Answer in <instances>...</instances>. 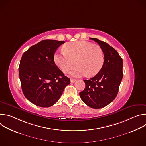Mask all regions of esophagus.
Returning a JSON list of instances; mask_svg holds the SVG:
<instances>
[{
  "mask_svg": "<svg viewBox=\"0 0 146 146\" xmlns=\"http://www.w3.org/2000/svg\"><path fill=\"white\" fill-rule=\"evenodd\" d=\"M76 81V79H73V78H71L70 79V82H74Z\"/></svg>",
  "mask_w": 146,
  "mask_h": 146,
  "instance_id": "1",
  "label": "esophagus"
}]
</instances>
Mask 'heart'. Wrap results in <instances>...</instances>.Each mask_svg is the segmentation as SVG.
Returning <instances> with one entry per match:
<instances>
[{
    "mask_svg": "<svg viewBox=\"0 0 146 146\" xmlns=\"http://www.w3.org/2000/svg\"><path fill=\"white\" fill-rule=\"evenodd\" d=\"M55 64L64 73L78 66L71 74L74 77L92 76L101 70L104 64V54L101 47L86 41H77L66 44L64 51L55 54Z\"/></svg>",
    "mask_w": 146,
    "mask_h": 146,
    "instance_id": "obj_1",
    "label": "heart"
}]
</instances>
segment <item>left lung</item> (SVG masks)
Instances as JSON below:
<instances>
[{
	"label": "left lung",
	"mask_w": 146,
	"mask_h": 146,
	"mask_svg": "<svg viewBox=\"0 0 146 146\" xmlns=\"http://www.w3.org/2000/svg\"><path fill=\"white\" fill-rule=\"evenodd\" d=\"M103 51L105 60L101 70L90 80H85L86 88L80 92L82 100L93 109H100L117 96L123 77L122 59L118 52L106 42L91 38Z\"/></svg>",
	"instance_id": "1"
}]
</instances>
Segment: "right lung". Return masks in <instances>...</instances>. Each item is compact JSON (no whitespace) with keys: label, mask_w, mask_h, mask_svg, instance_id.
I'll return each instance as SVG.
<instances>
[{"label":"right lung","mask_w":146,"mask_h":146,"mask_svg":"<svg viewBox=\"0 0 146 146\" xmlns=\"http://www.w3.org/2000/svg\"><path fill=\"white\" fill-rule=\"evenodd\" d=\"M64 41L44 40L31 47L20 60L19 76L26 98L34 105L50 107L70 83L55 65L54 56Z\"/></svg>","instance_id":"obj_1"}]
</instances>
